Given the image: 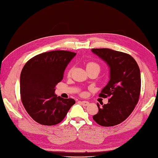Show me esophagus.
Segmentation results:
<instances>
[{"mask_svg": "<svg viewBox=\"0 0 158 158\" xmlns=\"http://www.w3.org/2000/svg\"><path fill=\"white\" fill-rule=\"evenodd\" d=\"M79 103L84 106H87L89 104V102L88 101H79Z\"/></svg>", "mask_w": 158, "mask_h": 158, "instance_id": "esophagus-1", "label": "esophagus"}]
</instances>
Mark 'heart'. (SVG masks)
I'll use <instances>...</instances> for the list:
<instances>
[{"instance_id": "obj_1", "label": "heart", "mask_w": 158, "mask_h": 158, "mask_svg": "<svg viewBox=\"0 0 158 158\" xmlns=\"http://www.w3.org/2000/svg\"><path fill=\"white\" fill-rule=\"evenodd\" d=\"M98 69L100 70V65L94 62H89L86 64L87 70H89V69Z\"/></svg>"}]
</instances>
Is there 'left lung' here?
<instances>
[{
	"label": "left lung",
	"mask_w": 158,
	"mask_h": 158,
	"mask_svg": "<svg viewBox=\"0 0 158 158\" xmlns=\"http://www.w3.org/2000/svg\"><path fill=\"white\" fill-rule=\"evenodd\" d=\"M92 52L107 64L110 80L100 96L109 98L93 119L99 125L114 126L124 121L137 104L141 89V76L137 62L130 55L109 48H93Z\"/></svg>",
	"instance_id": "left-lung-1"
}]
</instances>
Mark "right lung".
<instances>
[{
	"label": "right lung",
	"mask_w": 158,
	"mask_h": 158,
	"mask_svg": "<svg viewBox=\"0 0 158 158\" xmlns=\"http://www.w3.org/2000/svg\"><path fill=\"white\" fill-rule=\"evenodd\" d=\"M76 53L65 50L44 52L25 64L20 78L21 100L34 120L44 126L61 122L75 104L72 98L55 94L66 66Z\"/></svg>",
	"instance_id": "right-lung-1"
}]
</instances>
